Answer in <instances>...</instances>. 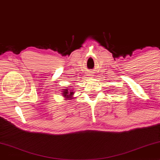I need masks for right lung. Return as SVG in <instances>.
Instances as JSON below:
<instances>
[{
  "label": "right lung",
  "mask_w": 160,
  "mask_h": 160,
  "mask_svg": "<svg viewBox=\"0 0 160 160\" xmlns=\"http://www.w3.org/2000/svg\"><path fill=\"white\" fill-rule=\"evenodd\" d=\"M62 93L66 98H72V96L74 93V92H72V91H71L70 90L68 91V89H65V90L63 91V93Z\"/></svg>",
  "instance_id": "right-lung-1"
}]
</instances>
